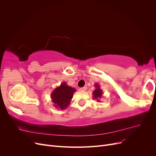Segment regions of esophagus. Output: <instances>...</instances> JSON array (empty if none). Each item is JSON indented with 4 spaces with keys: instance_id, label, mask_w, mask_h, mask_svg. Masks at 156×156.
I'll return each instance as SVG.
<instances>
[{
    "instance_id": "esophagus-1",
    "label": "esophagus",
    "mask_w": 156,
    "mask_h": 156,
    "mask_svg": "<svg viewBox=\"0 0 156 156\" xmlns=\"http://www.w3.org/2000/svg\"><path fill=\"white\" fill-rule=\"evenodd\" d=\"M87 88L86 87H82V88H80V90H81V91H86Z\"/></svg>"
}]
</instances>
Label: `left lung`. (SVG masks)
Instances as JSON below:
<instances>
[{
	"mask_svg": "<svg viewBox=\"0 0 156 156\" xmlns=\"http://www.w3.org/2000/svg\"><path fill=\"white\" fill-rule=\"evenodd\" d=\"M94 87H95V90L92 93L93 98L94 100H96L98 102H100L101 99L103 98V90L101 89L100 84L96 83L94 84Z\"/></svg>",
	"mask_w": 156,
	"mask_h": 156,
	"instance_id": "left-lung-1",
	"label": "left lung"
}]
</instances>
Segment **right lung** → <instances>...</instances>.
I'll return each instance as SVG.
<instances>
[{"label":"right lung","mask_w":156,"mask_h":156,"mask_svg":"<svg viewBox=\"0 0 156 156\" xmlns=\"http://www.w3.org/2000/svg\"><path fill=\"white\" fill-rule=\"evenodd\" d=\"M75 92H76L75 88L68 86L66 82L56 87L51 94V101L55 107L60 110L66 109L70 104Z\"/></svg>","instance_id":"right-lung-1"}]
</instances>
